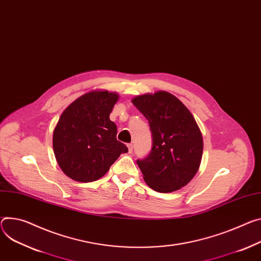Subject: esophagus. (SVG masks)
I'll return each mask as SVG.
<instances>
[{
    "label": "esophagus",
    "mask_w": 261,
    "mask_h": 261,
    "mask_svg": "<svg viewBox=\"0 0 261 261\" xmlns=\"http://www.w3.org/2000/svg\"><path fill=\"white\" fill-rule=\"evenodd\" d=\"M127 147H128L129 153H132V151H133V144H128V145H127Z\"/></svg>",
    "instance_id": "1"
}]
</instances>
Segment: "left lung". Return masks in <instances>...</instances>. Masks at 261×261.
Here are the masks:
<instances>
[{
	"label": "left lung",
	"instance_id": "obj_1",
	"mask_svg": "<svg viewBox=\"0 0 261 261\" xmlns=\"http://www.w3.org/2000/svg\"><path fill=\"white\" fill-rule=\"evenodd\" d=\"M149 121L152 149L136 162L146 183L158 193L178 191L199 170L203 138L191 113L173 94L158 91L132 100Z\"/></svg>",
	"mask_w": 261,
	"mask_h": 261
}]
</instances>
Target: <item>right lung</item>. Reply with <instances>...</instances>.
<instances>
[{"instance_id": "obj_1", "label": "right lung", "mask_w": 261, "mask_h": 261, "mask_svg": "<svg viewBox=\"0 0 261 261\" xmlns=\"http://www.w3.org/2000/svg\"><path fill=\"white\" fill-rule=\"evenodd\" d=\"M116 93L91 91L77 99L61 114L53 134V149L63 173L79 182L103 177L128 148L116 139V125L109 114Z\"/></svg>"}]
</instances>
